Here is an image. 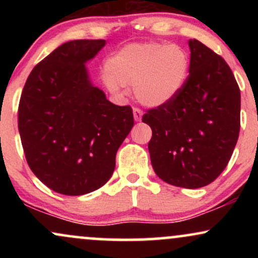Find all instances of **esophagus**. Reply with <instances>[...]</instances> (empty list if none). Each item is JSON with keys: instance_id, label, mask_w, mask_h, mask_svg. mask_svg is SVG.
<instances>
[{"instance_id": "obj_1", "label": "esophagus", "mask_w": 258, "mask_h": 258, "mask_svg": "<svg viewBox=\"0 0 258 258\" xmlns=\"http://www.w3.org/2000/svg\"><path fill=\"white\" fill-rule=\"evenodd\" d=\"M142 116H143V111L138 108H133V117H135V121L139 122L142 120Z\"/></svg>"}]
</instances>
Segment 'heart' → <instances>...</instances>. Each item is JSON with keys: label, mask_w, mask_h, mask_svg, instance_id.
<instances>
[{"label": "heart", "mask_w": 258, "mask_h": 258, "mask_svg": "<svg viewBox=\"0 0 258 258\" xmlns=\"http://www.w3.org/2000/svg\"><path fill=\"white\" fill-rule=\"evenodd\" d=\"M190 60L182 47L159 42L130 43L108 59L103 81L111 93L121 96L133 86L141 104L159 108L171 103L184 87Z\"/></svg>", "instance_id": "obj_1"}]
</instances>
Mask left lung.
I'll use <instances>...</instances> for the list:
<instances>
[{"label": "left lung", "instance_id": "1", "mask_svg": "<svg viewBox=\"0 0 258 258\" xmlns=\"http://www.w3.org/2000/svg\"><path fill=\"white\" fill-rule=\"evenodd\" d=\"M188 44L183 90L142 121L153 131L148 149L159 178L195 189L214 182L230 160L240 131V90L223 58L198 40Z\"/></svg>", "mask_w": 258, "mask_h": 258}]
</instances>
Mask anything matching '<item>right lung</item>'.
Wrapping results in <instances>:
<instances>
[{
    "label": "right lung",
    "mask_w": 258,
    "mask_h": 258,
    "mask_svg": "<svg viewBox=\"0 0 258 258\" xmlns=\"http://www.w3.org/2000/svg\"><path fill=\"white\" fill-rule=\"evenodd\" d=\"M105 40H74L40 61L26 80L18 128L26 161L49 189L64 195L97 190L110 179L115 156L133 125L92 84L86 63Z\"/></svg>",
    "instance_id": "obj_1"
}]
</instances>
